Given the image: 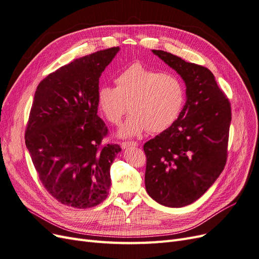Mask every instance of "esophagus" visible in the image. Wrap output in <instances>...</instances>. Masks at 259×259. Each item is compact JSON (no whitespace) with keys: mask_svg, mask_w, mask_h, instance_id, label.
Listing matches in <instances>:
<instances>
[{"mask_svg":"<svg viewBox=\"0 0 259 259\" xmlns=\"http://www.w3.org/2000/svg\"><path fill=\"white\" fill-rule=\"evenodd\" d=\"M120 145L122 148H127L129 146H138L139 144L135 141H124V142H121Z\"/></svg>","mask_w":259,"mask_h":259,"instance_id":"1","label":"esophagus"}]
</instances>
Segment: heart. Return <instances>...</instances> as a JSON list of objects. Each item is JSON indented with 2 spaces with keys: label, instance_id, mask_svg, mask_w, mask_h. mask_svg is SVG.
Here are the masks:
<instances>
[{
  "label": "heart",
  "instance_id": "b5f03b06",
  "mask_svg": "<svg viewBox=\"0 0 259 259\" xmlns=\"http://www.w3.org/2000/svg\"><path fill=\"white\" fill-rule=\"evenodd\" d=\"M116 87L102 86L97 102L108 122L118 124L131 114L119 130L120 137L159 133L178 120L185 104V88L174 74L147 69L136 62L115 78Z\"/></svg>",
  "mask_w": 259,
  "mask_h": 259
}]
</instances>
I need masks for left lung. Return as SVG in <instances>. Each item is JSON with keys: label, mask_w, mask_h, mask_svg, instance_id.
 Masks as SVG:
<instances>
[{"label": "left lung", "mask_w": 259, "mask_h": 259, "mask_svg": "<svg viewBox=\"0 0 259 259\" xmlns=\"http://www.w3.org/2000/svg\"><path fill=\"white\" fill-rule=\"evenodd\" d=\"M153 53L184 79L187 100L178 120L143 146L145 187L158 203L182 207L201 197L226 165L231 107L210 70Z\"/></svg>", "instance_id": "1"}]
</instances>
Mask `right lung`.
<instances>
[{"label": "right lung", "instance_id": "obj_1", "mask_svg": "<svg viewBox=\"0 0 259 259\" xmlns=\"http://www.w3.org/2000/svg\"><path fill=\"white\" fill-rule=\"evenodd\" d=\"M119 47L61 66L41 80L26 127V145L45 189L60 203L87 208L101 203L110 169L121 148L103 144L108 135L97 115L99 78Z\"/></svg>", "mask_w": 259, "mask_h": 259}]
</instances>
